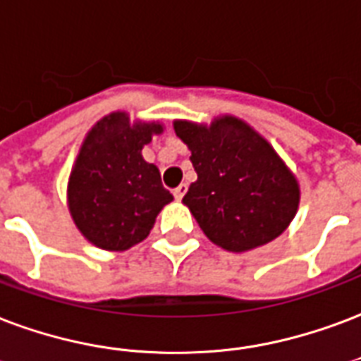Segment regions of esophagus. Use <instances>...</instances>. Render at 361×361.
Returning a JSON list of instances; mask_svg holds the SVG:
<instances>
[{"label":"esophagus","mask_w":361,"mask_h":361,"mask_svg":"<svg viewBox=\"0 0 361 361\" xmlns=\"http://www.w3.org/2000/svg\"><path fill=\"white\" fill-rule=\"evenodd\" d=\"M186 190H188V184H180V186H177V188L173 190V196H175L177 202H180L184 197V194H186Z\"/></svg>","instance_id":"1"}]
</instances>
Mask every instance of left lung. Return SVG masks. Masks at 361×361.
Returning a JSON list of instances; mask_svg holds the SVG:
<instances>
[{"label":"left lung","mask_w":361,"mask_h":361,"mask_svg":"<svg viewBox=\"0 0 361 361\" xmlns=\"http://www.w3.org/2000/svg\"><path fill=\"white\" fill-rule=\"evenodd\" d=\"M173 127L197 173L183 203L211 242L243 253L283 234L299 209L300 186L261 133L228 114L209 126L175 119Z\"/></svg>","instance_id":"1"}]
</instances>
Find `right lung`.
<instances>
[{
	"label": "right lung",
	"mask_w": 361,
	"mask_h": 361,
	"mask_svg": "<svg viewBox=\"0 0 361 361\" xmlns=\"http://www.w3.org/2000/svg\"><path fill=\"white\" fill-rule=\"evenodd\" d=\"M159 121H131L127 112L99 119L85 135L68 178V209L81 235L104 251H127L148 238L173 202L159 169L142 158Z\"/></svg>",
	"instance_id": "obj_1"
}]
</instances>
